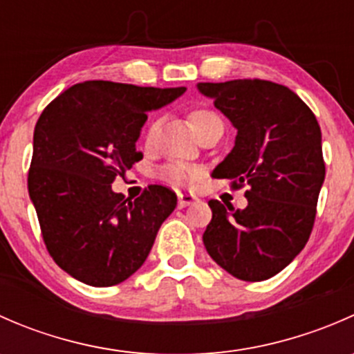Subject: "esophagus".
Returning <instances> with one entry per match:
<instances>
[{"instance_id":"obj_1","label":"esophagus","mask_w":354,"mask_h":354,"mask_svg":"<svg viewBox=\"0 0 354 354\" xmlns=\"http://www.w3.org/2000/svg\"><path fill=\"white\" fill-rule=\"evenodd\" d=\"M195 200H197V197L192 194H180L178 195V207L180 209H185L187 205H190V203H194Z\"/></svg>"}]
</instances>
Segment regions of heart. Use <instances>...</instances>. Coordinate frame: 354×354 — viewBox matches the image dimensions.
I'll list each match as a JSON object with an SVG mask.
<instances>
[{
    "mask_svg": "<svg viewBox=\"0 0 354 354\" xmlns=\"http://www.w3.org/2000/svg\"><path fill=\"white\" fill-rule=\"evenodd\" d=\"M188 120H190V124L195 130V133H198L207 123H210L212 120H217V116L214 113H210L209 109L195 108L190 111V114H188ZM156 127H157L156 121H152V123L149 124L147 140H152ZM200 176H202V171H200L198 167L190 166V164H185V162H171V164H166V166L160 169V178L174 185H190L194 183V181H197Z\"/></svg>",
    "mask_w": 354,
    "mask_h": 354,
    "instance_id": "1",
    "label": "heart"
}]
</instances>
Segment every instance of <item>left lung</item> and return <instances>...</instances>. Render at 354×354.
<instances>
[{
	"instance_id": "obj_1",
	"label": "left lung",
	"mask_w": 354,
	"mask_h": 354,
	"mask_svg": "<svg viewBox=\"0 0 354 354\" xmlns=\"http://www.w3.org/2000/svg\"><path fill=\"white\" fill-rule=\"evenodd\" d=\"M197 87L238 130L233 151L212 176L248 187L243 210L209 200L212 221L203 245L231 276L266 281L292 262L312 233L326 178L320 127L291 88L274 82L243 78Z\"/></svg>"
}]
</instances>
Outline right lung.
Listing matches in <instances>:
<instances>
[{
    "label": "right lung",
    "instance_id": "add662e5",
    "mask_svg": "<svg viewBox=\"0 0 354 354\" xmlns=\"http://www.w3.org/2000/svg\"><path fill=\"white\" fill-rule=\"evenodd\" d=\"M185 91L88 80L39 116L28 195L49 255L80 283L114 286L137 272L176 207V194L162 185L131 200L111 183L144 157L135 144L149 111Z\"/></svg>",
    "mask_w": 354,
    "mask_h": 354
}]
</instances>
